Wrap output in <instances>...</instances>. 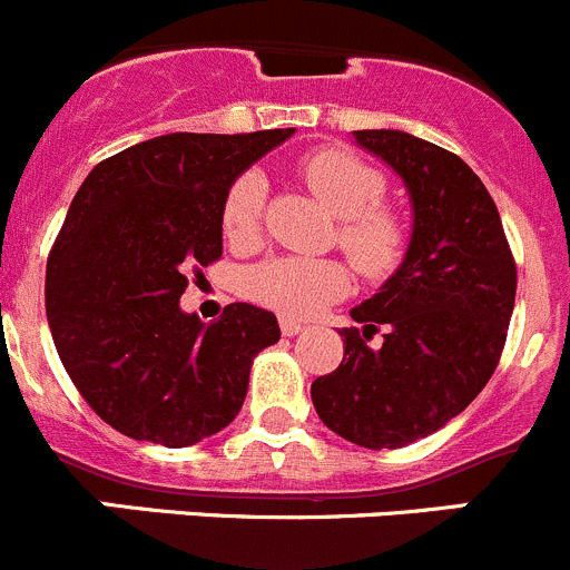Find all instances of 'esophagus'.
<instances>
[{"label": "esophagus", "mask_w": 570, "mask_h": 570, "mask_svg": "<svg viewBox=\"0 0 570 570\" xmlns=\"http://www.w3.org/2000/svg\"><path fill=\"white\" fill-rule=\"evenodd\" d=\"M279 330H283L285 337H293L304 330V324L302 321H293V318H279Z\"/></svg>", "instance_id": "1"}]
</instances>
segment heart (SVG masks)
<instances>
[{"label": "heart", "mask_w": 570, "mask_h": 570, "mask_svg": "<svg viewBox=\"0 0 570 570\" xmlns=\"http://www.w3.org/2000/svg\"><path fill=\"white\" fill-rule=\"evenodd\" d=\"M304 185L326 207L337 224V246L363 277L382 279L399 268L407 252V227L385 199L387 179L380 168L348 149H318L298 163ZM268 205V183L257 168L240 174L229 185L222 207L224 235L233 246H255L263 233ZM255 302L307 318L348 293V274L335 261L272 257L246 277Z\"/></svg>", "instance_id": "obj_1"}]
</instances>
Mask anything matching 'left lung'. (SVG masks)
<instances>
[{"mask_svg":"<svg viewBox=\"0 0 570 570\" xmlns=\"http://www.w3.org/2000/svg\"><path fill=\"white\" fill-rule=\"evenodd\" d=\"M402 177L413 235L396 274L352 309L343 360L309 387L318 419L365 449H402L463 413L499 365L515 304V261L482 179L452 151L402 129H357ZM380 325L386 335L368 347Z\"/></svg>","mask_w":570,"mask_h":570,"instance_id":"8db88e82","label":"left lung"}]
</instances>
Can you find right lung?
Here are the masks:
<instances>
[{
	"instance_id": "add662e5",
	"label": "right lung",
	"mask_w": 570,
	"mask_h": 570,
	"mask_svg": "<svg viewBox=\"0 0 570 570\" xmlns=\"http://www.w3.org/2000/svg\"><path fill=\"white\" fill-rule=\"evenodd\" d=\"M296 132H171L86 177L47 263V318L63 368L101 421L135 441L194 446L240 413L277 315L179 307L188 272L222 257L229 185Z\"/></svg>"
}]
</instances>
